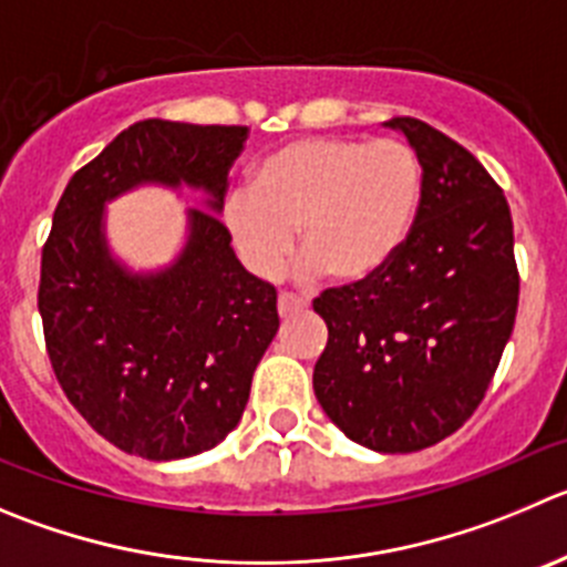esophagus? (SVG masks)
Returning a JSON list of instances; mask_svg holds the SVG:
<instances>
[{"label":"esophagus","mask_w":567,"mask_h":567,"mask_svg":"<svg viewBox=\"0 0 567 567\" xmlns=\"http://www.w3.org/2000/svg\"><path fill=\"white\" fill-rule=\"evenodd\" d=\"M303 309H309V300L300 298V295H292V292L278 295V315L280 317L298 315V311H303Z\"/></svg>","instance_id":"esophagus-1"}]
</instances>
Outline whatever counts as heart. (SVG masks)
I'll list each match as a JSON object with an SVG mask.
<instances>
[{
	"label": "heart",
	"mask_w": 567,
	"mask_h": 567,
	"mask_svg": "<svg viewBox=\"0 0 567 567\" xmlns=\"http://www.w3.org/2000/svg\"><path fill=\"white\" fill-rule=\"evenodd\" d=\"M423 166L398 138L315 136L284 144L258 164L250 192L230 194L225 228L247 269L272 278L295 247L300 275L353 284L395 258L417 217Z\"/></svg>",
	"instance_id": "1"
}]
</instances>
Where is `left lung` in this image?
I'll return each mask as SVG.
<instances>
[{
	"label": "left lung",
	"mask_w": 567,
	"mask_h": 567,
	"mask_svg": "<svg viewBox=\"0 0 567 567\" xmlns=\"http://www.w3.org/2000/svg\"><path fill=\"white\" fill-rule=\"evenodd\" d=\"M386 127L423 166L417 217L384 269L315 300L328 326L315 395L353 442L412 454L482 403L515 328L520 278L509 206L489 172L420 118Z\"/></svg>",
	"instance_id": "left-lung-1"
}]
</instances>
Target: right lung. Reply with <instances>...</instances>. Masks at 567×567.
Returning <instances> with one entry per match:
<instances>
[{"label": "right lung", "instance_id": "add662e5", "mask_svg": "<svg viewBox=\"0 0 567 567\" xmlns=\"http://www.w3.org/2000/svg\"><path fill=\"white\" fill-rule=\"evenodd\" d=\"M247 133L144 118L74 172L55 208L38 287L47 353L72 406L125 454L169 462L219 445L278 333L275 287L241 267L217 217ZM144 182L207 192L184 250L155 274L127 270L104 239V203Z\"/></svg>", "mask_w": 567, "mask_h": 567}]
</instances>
